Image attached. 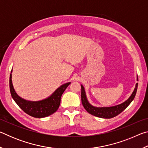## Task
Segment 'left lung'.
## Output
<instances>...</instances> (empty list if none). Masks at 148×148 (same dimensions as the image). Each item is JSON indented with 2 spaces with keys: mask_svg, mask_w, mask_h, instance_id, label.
I'll return each instance as SVG.
<instances>
[{
  "mask_svg": "<svg viewBox=\"0 0 148 148\" xmlns=\"http://www.w3.org/2000/svg\"><path fill=\"white\" fill-rule=\"evenodd\" d=\"M137 81H138V77ZM81 87L82 102L84 108L86 110V111L87 112H89L90 114L92 115V116L101 117V118L110 119L112 118V117H116L120 113H121V112L123 111L130 104H131V102L133 101L137 91L138 83L136 84L134 91L132 92L131 97H130L126 101H125L124 102H123V103L111 107H95L93 106H92V105L88 102V101H87L86 91H85L84 86L81 85Z\"/></svg>",
  "mask_w": 148,
  "mask_h": 148,
  "instance_id": "1",
  "label": "left lung"
}]
</instances>
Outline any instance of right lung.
Instances as JSON below:
<instances>
[{"label": "right lung", "mask_w": 148, "mask_h": 148, "mask_svg": "<svg viewBox=\"0 0 148 148\" xmlns=\"http://www.w3.org/2000/svg\"><path fill=\"white\" fill-rule=\"evenodd\" d=\"M70 84L71 82L62 85L56 90V91L51 96L46 99L39 101H29L22 99L16 93L12 84V74L10 76V90L12 97L14 101L26 114L32 117H38V118L49 116L58 110L61 103L62 95Z\"/></svg>", "instance_id": "obj_1"}]
</instances>
